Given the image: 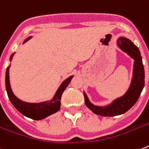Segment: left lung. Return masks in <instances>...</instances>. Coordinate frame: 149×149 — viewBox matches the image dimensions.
I'll list each match as a JSON object with an SVG mask.
<instances>
[{
    "mask_svg": "<svg viewBox=\"0 0 149 149\" xmlns=\"http://www.w3.org/2000/svg\"><path fill=\"white\" fill-rule=\"evenodd\" d=\"M117 46L134 60L132 78L130 88L120 98L115 99L110 104L104 107L94 105L90 102L88 96L83 93L85 104L95 114L103 117H114L122 114L134 105L141 95L145 85V71L142 64L141 53L139 48L127 38L120 37L117 40Z\"/></svg>",
    "mask_w": 149,
    "mask_h": 149,
    "instance_id": "left-lung-1",
    "label": "left lung"
}]
</instances>
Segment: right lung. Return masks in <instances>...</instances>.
<instances>
[{
	"label": "right lung",
	"mask_w": 149,
	"mask_h": 149,
	"mask_svg": "<svg viewBox=\"0 0 149 149\" xmlns=\"http://www.w3.org/2000/svg\"><path fill=\"white\" fill-rule=\"evenodd\" d=\"M31 38H32V36L28 37L23 42V44L27 42V41H29ZM13 54H14V53L11 55L10 58V61L13 58ZM10 67V66H9L7 68L6 76H5L6 90H7L9 99L19 112H20L22 114L29 117V118L38 120L44 119V118H45V117H48L50 115L53 114V113H56V112L59 111L60 108H61V99L62 94H63L65 88H67V86L70 84V82L73 76L70 77L61 83V85L58 88V89L56 92L55 95H54V98H52L51 101L44 102H42V103H28V102H22L20 99H19L18 98H17L14 95L13 92H12L10 84V77H9Z\"/></svg>",
	"instance_id": "1"
}]
</instances>
